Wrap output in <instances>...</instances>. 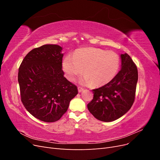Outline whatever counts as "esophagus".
I'll list each match as a JSON object with an SVG mask.
<instances>
[{
  "label": "esophagus",
  "mask_w": 160,
  "mask_h": 160,
  "mask_svg": "<svg viewBox=\"0 0 160 160\" xmlns=\"http://www.w3.org/2000/svg\"><path fill=\"white\" fill-rule=\"evenodd\" d=\"M83 91V89L82 88H80V87H79L78 88V91H79V93H81V92H82Z\"/></svg>",
  "instance_id": "34e87169"
}]
</instances>
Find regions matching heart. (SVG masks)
<instances>
[{
  "mask_svg": "<svg viewBox=\"0 0 160 160\" xmlns=\"http://www.w3.org/2000/svg\"><path fill=\"white\" fill-rule=\"evenodd\" d=\"M120 59L117 53L95 47L82 48L62 61V69L70 81H74L83 71L81 84L101 86L115 77L119 68Z\"/></svg>",
  "mask_w": 160,
  "mask_h": 160,
  "instance_id": "heart-1",
  "label": "heart"
}]
</instances>
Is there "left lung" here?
<instances>
[{
    "mask_svg": "<svg viewBox=\"0 0 160 160\" xmlns=\"http://www.w3.org/2000/svg\"><path fill=\"white\" fill-rule=\"evenodd\" d=\"M121 69L108 83L93 90V99L88 104L89 112L105 122L122 117L134 102L138 79L136 65L127 53L121 54Z\"/></svg>",
    "mask_w": 160,
    "mask_h": 160,
    "instance_id": "obj_1",
    "label": "left lung"
}]
</instances>
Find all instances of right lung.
<instances>
[{
	"label": "right lung",
	"instance_id": "add662e5",
	"mask_svg": "<svg viewBox=\"0 0 160 160\" xmlns=\"http://www.w3.org/2000/svg\"><path fill=\"white\" fill-rule=\"evenodd\" d=\"M62 48L44 45L31 51L18 69L21 101L26 109L45 122L59 120L78 93L77 86L64 77Z\"/></svg>",
	"mask_w": 160,
	"mask_h": 160
}]
</instances>
